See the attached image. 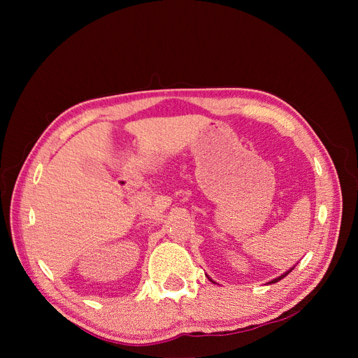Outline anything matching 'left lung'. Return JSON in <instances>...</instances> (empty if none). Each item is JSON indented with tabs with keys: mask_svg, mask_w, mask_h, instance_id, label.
Wrapping results in <instances>:
<instances>
[{
	"mask_svg": "<svg viewBox=\"0 0 358 358\" xmlns=\"http://www.w3.org/2000/svg\"><path fill=\"white\" fill-rule=\"evenodd\" d=\"M291 270H292V268H289V270H288V272H285V273H282V275H280V276H278L276 279H273V280H270V284H275V282H278V280H280V279H284V278H285V276H287V275H288V273L291 272ZM206 276H208V275H206ZM208 278H209V276H208ZM209 280H212V279L209 278ZM212 282H213V280H212Z\"/></svg>",
	"mask_w": 358,
	"mask_h": 358,
	"instance_id": "1",
	"label": "left lung"
}]
</instances>
